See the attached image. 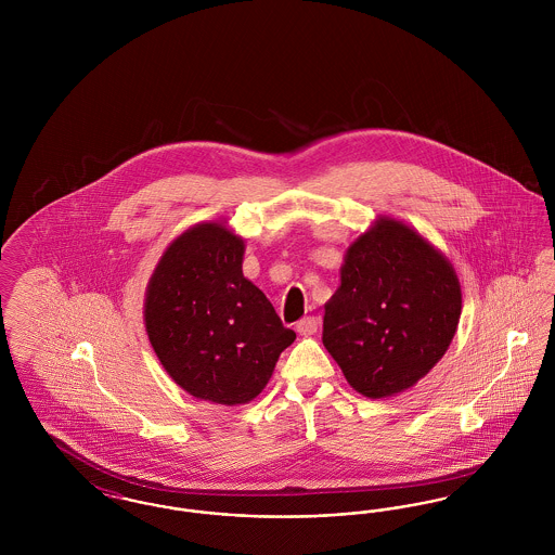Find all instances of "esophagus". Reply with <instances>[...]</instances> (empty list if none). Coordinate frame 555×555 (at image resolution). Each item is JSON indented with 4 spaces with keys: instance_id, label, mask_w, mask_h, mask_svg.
Here are the masks:
<instances>
[{
    "instance_id": "34e87169",
    "label": "esophagus",
    "mask_w": 555,
    "mask_h": 555,
    "mask_svg": "<svg viewBox=\"0 0 555 555\" xmlns=\"http://www.w3.org/2000/svg\"><path fill=\"white\" fill-rule=\"evenodd\" d=\"M297 333L299 335H304V337H308V335H314L318 331V318L317 317H306L301 318L299 322H297Z\"/></svg>"
}]
</instances>
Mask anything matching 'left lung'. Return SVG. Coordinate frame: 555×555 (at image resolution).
<instances>
[{"label": "left lung", "instance_id": "left-lung-1", "mask_svg": "<svg viewBox=\"0 0 555 555\" xmlns=\"http://www.w3.org/2000/svg\"><path fill=\"white\" fill-rule=\"evenodd\" d=\"M460 314L448 260L410 227L380 218L347 249L322 344L358 393L380 399L410 389L443 358Z\"/></svg>", "mask_w": 555, "mask_h": 555}]
</instances>
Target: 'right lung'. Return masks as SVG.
Returning <instances> with one entry per match:
<instances>
[{
	"instance_id": "1",
	"label": "right lung",
	"mask_w": 555,
	"mask_h": 555,
	"mask_svg": "<svg viewBox=\"0 0 555 555\" xmlns=\"http://www.w3.org/2000/svg\"><path fill=\"white\" fill-rule=\"evenodd\" d=\"M243 238L218 222L170 243L145 297V328L166 372L186 393L247 403L272 376L295 333L243 276Z\"/></svg>"
}]
</instances>
